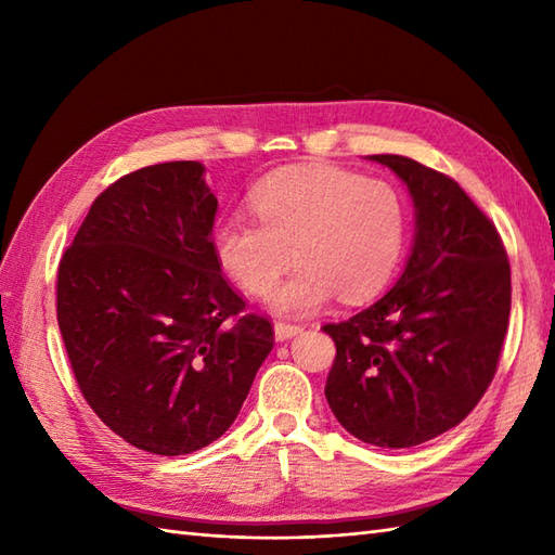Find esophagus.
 I'll return each instance as SVG.
<instances>
[{"mask_svg":"<svg viewBox=\"0 0 555 555\" xmlns=\"http://www.w3.org/2000/svg\"><path fill=\"white\" fill-rule=\"evenodd\" d=\"M302 332L300 324H288V322H276L274 324V336L276 340H288L293 336H298Z\"/></svg>","mask_w":555,"mask_h":555,"instance_id":"esophagus-1","label":"esophagus"}]
</instances>
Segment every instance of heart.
Instances as JSON below:
<instances>
[{
    "instance_id": "b5f03b06",
    "label": "heart",
    "mask_w": 555,
    "mask_h": 555,
    "mask_svg": "<svg viewBox=\"0 0 555 555\" xmlns=\"http://www.w3.org/2000/svg\"><path fill=\"white\" fill-rule=\"evenodd\" d=\"M257 219L231 217L211 231V250L235 286L267 296L293 262L298 264L271 296L284 314H312L336 293L360 302L379 293L403 257L408 207L391 183L312 164L267 176L250 193Z\"/></svg>"
}]
</instances>
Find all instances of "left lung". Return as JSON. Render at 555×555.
<instances>
[{
	"label": "left lung",
	"instance_id": "8db88e82",
	"mask_svg": "<svg viewBox=\"0 0 555 555\" xmlns=\"http://www.w3.org/2000/svg\"><path fill=\"white\" fill-rule=\"evenodd\" d=\"M408 185L415 241L384 298L324 324L336 360L326 400L344 429L410 448L457 427L499 367L511 317V264L496 227L446 173L372 155Z\"/></svg>",
	"mask_w": 555,
	"mask_h": 555
}]
</instances>
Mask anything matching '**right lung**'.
<instances>
[{
	"mask_svg": "<svg viewBox=\"0 0 555 555\" xmlns=\"http://www.w3.org/2000/svg\"><path fill=\"white\" fill-rule=\"evenodd\" d=\"M199 162L112 183L59 262L56 320L82 398L140 451L185 455L238 417L274 348L267 317L211 250L217 197Z\"/></svg>",
	"mask_w": 555,
	"mask_h": 555,
	"instance_id": "right-lung-1",
	"label": "right lung"
}]
</instances>
